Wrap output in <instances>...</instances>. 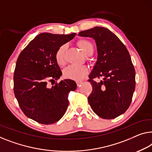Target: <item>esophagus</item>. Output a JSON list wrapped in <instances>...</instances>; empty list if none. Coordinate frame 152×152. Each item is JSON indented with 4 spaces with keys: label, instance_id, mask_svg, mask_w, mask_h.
<instances>
[{
    "label": "esophagus",
    "instance_id": "34e87169",
    "mask_svg": "<svg viewBox=\"0 0 152 152\" xmlns=\"http://www.w3.org/2000/svg\"><path fill=\"white\" fill-rule=\"evenodd\" d=\"M82 81H77L76 82V84H77V86H80L81 84H82Z\"/></svg>",
    "mask_w": 152,
    "mask_h": 152
}]
</instances>
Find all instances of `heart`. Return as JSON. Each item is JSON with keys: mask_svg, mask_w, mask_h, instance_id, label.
I'll list each match as a JSON object with an SVG mask.
<instances>
[{"mask_svg": "<svg viewBox=\"0 0 152 152\" xmlns=\"http://www.w3.org/2000/svg\"><path fill=\"white\" fill-rule=\"evenodd\" d=\"M78 47L80 50L86 56L91 55L94 52V46L92 43L87 39H80L78 43ZM67 46L63 44L58 48L55 53V60L56 63L60 66H63L65 64V51ZM89 70L85 66L76 67L69 65L63 70V76L65 78L71 79L74 80H80L87 75Z\"/></svg>", "mask_w": 152, "mask_h": 152, "instance_id": "1", "label": "heart"}]
</instances>
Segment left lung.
Instances as JSON below:
<instances>
[{
    "instance_id": "8db88e82",
    "label": "left lung",
    "mask_w": 152,
    "mask_h": 152,
    "mask_svg": "<svg viewBox=\"0 0 152 152\" xmlns=\"http://www.w3.org/2000/svg\"><path fill=\"white\" fill-rule=\"evenodd\" d=\"M92 37L98 51V58L89 74L93 87L88 97L92 110L103 119H114L126 111L135 89V69L126 47L108 28L96 26L78 33ZM102 77L97 83L93 78Z\"/></svg>"
}]
</instances>
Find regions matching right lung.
Wrapping results in <instances>:
<instances>
[{"mask_svg":"<svg viewBox=\"0 0 152 152\" xmlns=\"http://www.w3.org/2000/svg\"><path fill=\"white\" fill-rule=\"evenodd\" d=\"M75 35L42 33L18 56L13 74L15 96L24 115L38 123L51 124L61 119L69 104L68 94L76 89L75 81L70 79L51 87L48 85L62 75L55 60L56 50Z\"/></svg>","mask_w":152,"mask_h":152,"instance_id":"add662e5","label":"right lung"}]
</instances>
